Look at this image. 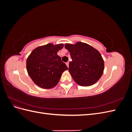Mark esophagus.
Masks as SVG:
<instances>
[{"label": "esophagus", "mask_w": 132, "mask_h": 132, "mask_svg": "<svg viewBox=\"0 0 132 132\" xmlns=\"http://www.w3.org/2000/svg\"><path fill=\"white\" fill-rule=\"evenodd\" d=\"M69 62H68L66 63V65H67V66L68 67V68H69Z\"/></svg>", "instance_id": "obj_1"}]
</instances>
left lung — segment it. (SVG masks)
Returning <instances> with one entry per match:
<instances>
[{
    "label": "left lung",
    "instance_id": "1",
    "mask_svg": "<svg viewBox=\"0 0 132 132\" xmlns=\"http://www.w3.org/2000/svg\"><path fill=\"white\" fill-rule=\"evenodd\" d=\"M65 48L70 53L69 71L75 82L82 86L94 84L101 77L104 61L100 53L88 44L78 42L67 43Z\"/></svg>",
    "mask_w": 132,
    "mask_h": 132
}]
</instances>
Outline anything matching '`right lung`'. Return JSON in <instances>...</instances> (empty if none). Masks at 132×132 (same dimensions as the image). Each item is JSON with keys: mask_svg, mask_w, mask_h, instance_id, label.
Segmentation results:
<instances>
[{"mask_svg": "<svg viewBox=\"0 0 132 132\" xmlns=\"http://www.w3.org/2000/svg\"><path fill=\"white\" fill-rule=\"evenodd\" d=\"M63 44L52 43L38 47L28 57L27 73L32 81L43 89H51L57 85L63 71L68 69L65 64L57 55Z\"/></svg>", "mask_w": 132, "mask_h": 132, "instance_id": "1", "label": "right lung"}]
</instances>
